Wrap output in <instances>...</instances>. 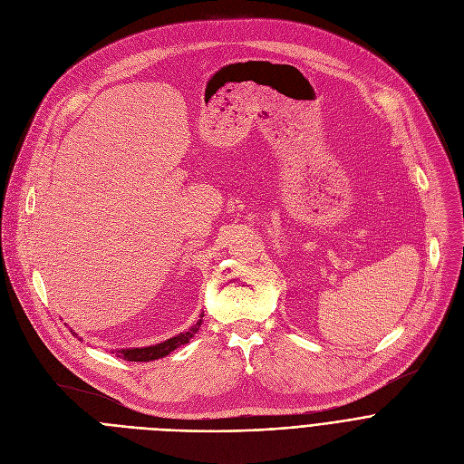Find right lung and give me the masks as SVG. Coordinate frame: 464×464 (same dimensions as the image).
Returning <instances> with one entry per match:
<instances>
[{
	"instance_id": "1",
	"label": "right lung",
	"mask_w": 464,
	"mask_h": 464,
	"mask_svg": "<svg viewBox=\"0 0 464 464\" xmlns=\"http://www.w3.org/2000/svg\"><path fill=\"white\" fill-rule=\"evenodd\" d=\"M204 314H200V319H198L188 330H185V333H179L178 336H172L161 343H156V345H150V347H130V349H117L113 351L119 358L122 360H128V362H152V360H160V358H165L169 356L172 351H176L178 347L185 345L190 342V338L200 330V324H202V319ZM73 333V330H72ZM75 334V333H73ZM77 336V334H75ZM79 338V336H77ZM81 340V338H79ZM82 342V340H81Z\"/></svg>"
}]
</instances>
